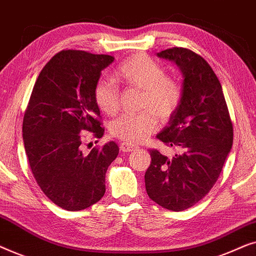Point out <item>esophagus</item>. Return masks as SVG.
I'll use <instances>...</instances> for the list:
<instances>
[{"mask_svg":"<svg viewBox=\"0 0 256 256\" xmlns=\"http://www.w3.org/2000/svg\"><path fill=\"white\" fill-rule=\"evenodd\" d=\"M136 148H138V146H134V144H130V143H127V142H122L120 144V149L124 152H132V150H135Z\"/></svg>","mask_w":256,"mask_h":256,"instance_id":"esophagus-1","label":"esophagus"}]
</instances>
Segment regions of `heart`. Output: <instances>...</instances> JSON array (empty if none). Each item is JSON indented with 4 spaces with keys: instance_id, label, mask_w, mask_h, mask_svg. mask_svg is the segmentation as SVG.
I'll return each instance as SVG.
<instances>
[{
    "instance_id": "1",
    "label": "heart",
    "mask_w": 256,
    "mask_h": 256,
    "mask_svg": "<svg viewBox=\"0 0 256 256\" xmlns=\"http://www.w3.org/2000/svg\"><path fill=\"white\" fill-rule=\"evenodd\" d=\"M113 80L121 85L142 90L138 113L124 114L112 122L110 132L128 143L144 141L157 127V118L169 120L183 101V85L166 76L162 65L143 54L124 59L113 72ZM94 102L100 112L114 115L118 108V90L113 82H100L94 88Z\"/></svg>"
}]
</instances>
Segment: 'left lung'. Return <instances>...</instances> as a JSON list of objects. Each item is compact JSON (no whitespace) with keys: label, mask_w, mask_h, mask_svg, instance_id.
Here are the masks:
<instances>
[{"label":"left lung","mask_w":256,"mask_h":256,"mask_svg":"<svg viewBox=\"0 0 256 256\" xmlns=\"http://www.w3.org/2000/svg\"><path fill=\"white\" fill-rule=\"evenodd\" d=\"M183 72V101L156 138L178 150L168 157L149 150L144 174L149 198L171 211H184L205 197L218 180L233 144V124L222 85L208 62L185 48L157 54Z\"/></svg>","instance_id":"8db88e82"}]
</instances>
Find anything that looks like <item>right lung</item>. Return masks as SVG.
Instances as JSON below:
<instances>
[{"instance_id": "add662e5", "label": "right lung", "mask_w": 256, "mask_h": 256, "mask_svg": "<svg viewBox=\"0 0 256 256\" xmlns=\"http://www.w3.org/2000/svg\"><path fill=\"white\" fill-rule=\"evenodd\" d=\"M110 54L62 50L42 70L23 118L24 148L40 190L68 211L87 208L104 197L106 171L118 146L110 141L82 152V132L102 138L104 128L94 102L101 71ZM98 142V141H96Z\"/></svg>"}]
</instances>
